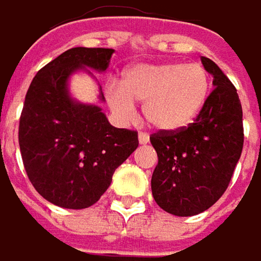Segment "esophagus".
<instances>
[{
  "label": "esophagus",
  "instance_id": "esophagus-1",
  "mask_svg": "<svg viewBox=\"0 0 261 261\" xmlns=\"http://www.w3.org/2000/svg\"><path fill=\"white\" fill-rule=\"evenodd\" d=\"M138 141H140V144H147V143H149V134L140 132V134H138Z\"/></svg>",
  "mask_w": 261,
  "mask_h": 261
}]
</instances>
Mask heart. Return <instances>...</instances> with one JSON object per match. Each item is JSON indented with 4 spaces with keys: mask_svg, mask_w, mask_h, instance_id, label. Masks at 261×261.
<instances>
[{
    "mask_svg": "<svg viewBox=\"0 0 261 261\" xmlns=\"http://www.w3.org/2000/svg\"><path fill=\"white\" fill-rule=\"evenodd\" d=\"M210 91V72L200 64H141L129 68L120 85H106V100L121 118L134 115V101L144 103L146 118L156 129L173 132L195 121Z\"/></svg>",
    "mask_w": 261,
    "mask_h": 261,
    "instance_id": "obj_1",
    "label": "heart"
}]
</instances>
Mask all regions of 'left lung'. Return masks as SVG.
Instances as JSON below:
<instances>
[{
  "mask_svg": "<svg viewBox=\"0 0 261 261\" xmlns=\"http://www.w3.org/2000/svg\"><path fill=\"white\" fill-rule=\"evenodd\" d=\"M200 61L216 88L195 123L150 135L158 153L152 195L164 211L175 216H195L214 205L228 189L243 149L237 89L211 59Z\"/></svg>",
  "mask_w": 261,
  "mask_h": 261,
  "instance_id": "obj_1",
  "label": "left lung"
}]
</instances>
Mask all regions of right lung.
I'll return each mask as SVG.
<instances>
[{"mask_svg":"<svg viewBox=\"0 0 261 261\" xmlns=\"http://www.w3.org/2000/svg\"><path fill=\"white\" fill-rule=\"evenodd\" d=\"M112 53L66 50L38 71L25 94L18 132L24 169L36 192L58 206L80 210L95 203L115 169L138 147L137 130L111 126L98 106L77 103L68 94L74 71H105Z\"/></svg>","mask_w":261,"mask_h":261,"instance_id":"obj_1","label":"right lung"}]
</instances>
